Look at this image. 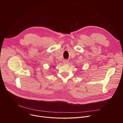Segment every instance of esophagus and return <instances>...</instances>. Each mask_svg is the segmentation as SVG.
Instances as JSON below:
<instances>
[{
  "label": "esophagus",
  "mask_w": 123,
  "mask_h": 123,
  "mask_svg": "<svg viewBox=\"0 0 123 123\" xmlns=\"http://www.w3.org/2000/svg\"><path fill=\"white\" fill-rule=\"evenodd\" d=\"M63 62L64 64H68L69 63V61L67 60H64L63 61Z\"/></svg>",
  "instance_id": "1"
}]
</instances>
